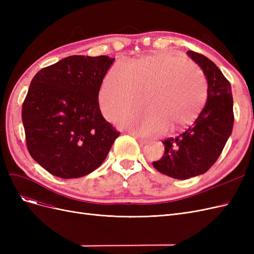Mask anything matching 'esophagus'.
Instances as JSON below:
<instances>
[{
  "label": "esophagus",
  "mask_w": 254,
  "mask_h": 254,
  "mask_svg": "<svg viewBox=\"0 0 254 254\" xmlns=\"http://www.w3.org/2000/svg\"><path fill=\"white\" fill-rule=\"evenodd\" d=\"M135 139H136V141L139 142L140 144H142V145H144V144H147V140H144V139H141V137H137V136H135Z\"/></svg>",
  "instance_id": "1"
}]
</instances>
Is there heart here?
Here are the masks:
<instances>
[{"mask_svg":"<svg viewBox=\"0 0 254 254\" xmlns=\"http://www.w3.org/2000/svg\"><path fill=\"white\" fill-rule=\"evenodd\" d=\"M142 92L143 105L128 107L115 121L135 134L157 135L167 126L176 130L194 123L206 102L207 83L200 68L187 58L149 53L109 68L99 90V106L111 118Z\"/></svg>","mask_w":254,"mask_h":254,"instance_id":"b5f03b06","label":"heart"}]
</instances>
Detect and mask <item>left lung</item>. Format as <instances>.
Masks as SVG:
<instances>
[{"instance_id":"1","label":"left lung","mask_w":254,"mask_h":254,"mask_svg":"<svg viewBox=\"0 0 254 254\" xmlns=\"http://www.w3.org/2000/svg\"><path fill=\"white\" fill-rule=\"evenodd\" d=\"M187 54L205 76L206 103L193 125L175 139L163 142V157L152 162L158 172L181 180L210 170L231 135L234 123L231 84L209 58L193 51Z\"/></svg>"}]
</instances>
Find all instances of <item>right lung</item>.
<instances>
[{
    "instance_id": "1",
    "label": "right lung",
    "mask_w": 254,
    "mask_h": 254,
    "mask_svg": "<svg viewBox=\"0 0 254 254\" xmlns=\"http://www.w3.org/2000/svg\"><path fill=\"white\" fill-rule=\"evenodd\" d=\"M114 58L68 56L42 68L22 106L30 156L64 179L83 177L101 166L120 132L106 122L98 93Z\"/></svg>"
}]
</instances>
